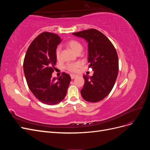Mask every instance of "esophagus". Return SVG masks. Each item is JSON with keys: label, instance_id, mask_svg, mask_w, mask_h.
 <instances>
[{"label": "esophagus", "instance_id": "esophagus-1", "mask_svg": "<svg viewBox=\"0 0 150 150\" xmlns=\"http://www.w3.org/2000/svg\"><path fill=\"white\" fill-rule=\"evenodd\" d=\"M76 77H77V76L75 74H71V78L72 79H74V78H76Z\"/></svg>", "mask_w": 150, "mask_h": 150}]
</instances>
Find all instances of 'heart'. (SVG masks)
<instances>
[{
	"label": "heart",
	"instance_id": "b5f03b06",
	"mask_svg": "<svg viewBox=\"0 0 150 150\" xmlns=\"http://www.w3.org/2000/svg\"><path fill=\"white\" fill-rule=\"evenodd\" d=\"M67 46L70 48L72 51L76 54H79L83 50V46L79 41L76 40L72 39L66 43ZM61 56V47H58L56 49V57L57 59H59ZM82 66V63L77 62L74 63H69L66 66V69L70 72H76L79 70V68Z\"/></svg>",
	"mask_w": 150,
	"mask_h": 150
}]
</instances>
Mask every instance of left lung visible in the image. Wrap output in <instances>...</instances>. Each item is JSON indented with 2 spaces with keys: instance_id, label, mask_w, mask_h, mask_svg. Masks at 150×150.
I'll return each instance as SVG.
<instances>
[{
  "instance_id": "left-lung-1",
  "label": "left lung",
  "mask_w": 150,
  "mask_h": 150,
  "mask_svg": "<svg viewBox=\"0 0 150 150\" xmlns=\"http://www.w3.org/2000/svg\"><path fill=\"white\" fill-rule=\"evenodd\" d=\"M72 34L85 39L88 42V67L92 76H83L85 83L81 93L86 101L96 103L110 93L118 74L119 62L116 49L100 31L90 29Z\"/></svg>"
}]
</instances>
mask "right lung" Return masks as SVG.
Wrapping results in <instances>:
<instances>
[{
    "label": "right lung",
    "mask_w": 150,
    "mask_h": 150,
    "mask_svg": "<svg viewBox=\"0 0 150 150\" xmlns=\"http://www.w3.org/2000/svg\"><path fill=\"white\" fill-rule=\"evenodd\" d=\"M61 41L59 36L44 32L30 44L24 57L23 67L27 83L34 96L42 103L54 105L62 101L71 80L62 72L56 80L52 78L56 64V49Z\"/></svg>",
    "instance_id": "right-lung-1"
}]
</instances>
